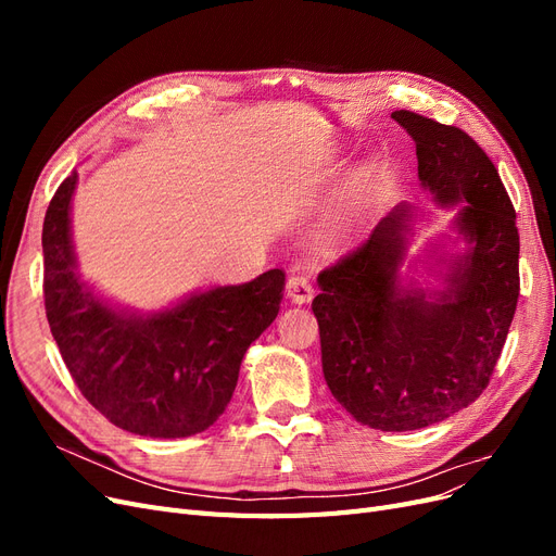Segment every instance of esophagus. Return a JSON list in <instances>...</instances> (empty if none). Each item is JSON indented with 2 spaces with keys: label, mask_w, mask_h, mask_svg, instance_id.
<instances>
[{
  "label": "esophagus",
  "mask_w": 556,
  "mask_h": 556,
  "mask_svg": "<svg viewBox=\"0 0 556 556\" xmlns=\"http://www.w3.org/2000/svg\"><path fill=\"white\" fill-rule=\"evenodd\" d=\"M285 292H288V296L294 301V304H308L313 299V282L304 274H292Z\"/></svg>",
  "instance_id": "34e87169"
}]
</instances>
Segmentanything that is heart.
Returning a JSON list of instances; mask_svg holds the SVG:
<instances>
[{"label": "heart", "mask_w": 556, "mask_h": 556, "mask_svg": "<svg viewBox=\"0 0 556 556\" xmlns=\"http://www.w3.org/2000/svg\"><path fill=\"white\" fill-rule=\"evenodd\" d=\"M352 217H355V213H352L348 206H341L336 208L331 213V220H329V231L333 233V237H341V233H345L352 225Z\"/></svg>", "instance_id": "b5f03b06"}]
</instances>
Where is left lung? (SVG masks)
Listing matches in <instances>:
<instances>
[{
    "mask_svg": "<svg viewBox=\"0 0 556 556\" xmlns=\"http://www.w3.org/2000/svg\"><path fill=\"white\" fill-rule=\"evenodd\" d=\"M392 117L415 141L425 188L441 206L464 204L457 227L470 250L445 290L401 288L410 206H396L319 271L313 313L333 399L366 427L413 431L470 406L490 384L517 308L519 233L496 166L464 129L413 111Z\"/></svg>",
    "mask_w": 556,
    "mask_h": 556,
    "instance_id": "1",
    "label": "left lung"
}]
</instances>
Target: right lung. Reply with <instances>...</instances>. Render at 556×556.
I'll list each match as a JSON object with an SVG mask.
<instances>
[{"mask_svg": "<svg viewBox=\"0 0 556 556\" xmlns=\"http://www.w3.org/2000/svg\"><path fill=\"white\" fill-rule=\"evenodd\" d=\"M76 172L43 220V301L60 355L111 425L150 439L206 431L231 401L250 343L274 323L285 271L199 292L146 317L104 306L76 274L70 204Z\"/></svg>", "mask_w": 556, "mask_h": 556, "instance_id": "right-lung-1", "label": "right lung"}]
</instances>
